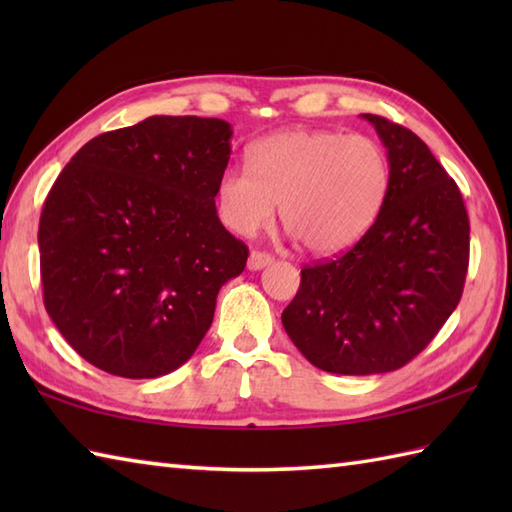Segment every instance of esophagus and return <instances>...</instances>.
<instances>
[{
    "label": "esophagus",
    "instance_id": "esophagus-1",
    "mask_svg": "<svg viewBox=\"0 0 512 512\" xmlns=\"http://www.w3.org/2000/svg\"><path fill=\"white\" fill-rule=\"evenodd\" d=\"M270 262H273V255L264 253V250H253V253H250V257H248V268L250 270H262Z\"/></svg>",
    "mask_w": 512,
    "mask_h": 512
}]
</instances>
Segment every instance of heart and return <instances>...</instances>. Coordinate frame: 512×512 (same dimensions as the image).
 Instances as JSON below:
<instances>
[{
	"label": "heart",
	"instance_id": "obj_1",
	"mask_svg": "<svg viewBox=\"0 0 512 512\" xmlns=\"http://www.w3.org/2000/svg\"><path fill=\"white\" fill-rule=\"evenodd\" d=\"M391 169L378 140L328 129H286L248 149L246 167H226L217 215L250 237L275 220L312 255H336L361 239L383 209Z\"/></svg>",
	"mask_w": 512,
	"mask_h": 512
}]
</instances>
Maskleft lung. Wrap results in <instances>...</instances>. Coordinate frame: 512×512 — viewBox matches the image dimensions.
<instances>
[{
	"mask_svg": "<svg viewBox=\"0 0 512 512\" xmlns=\"http://www.w3.org/2000/svg\"><path fill=\"white\" fill-rule=\"evenodd\" d=\"M363 118L387 147L383 209L347 253L301 268L281 314L314 367L347 376L394 372L433 341L460 303L471 244L462 193L429 147L383 116Z\"/></svg>",
	"mask_w": 512,
	"mask_h": 512,
	"instance_id": "8db88e82",
	"label": "left lung"
}]
</instances>
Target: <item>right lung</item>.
<instances>
[{"mask_svg": "<svg viewBox=\"0 0 512 512\" xmlns=\"http://www.w3.org/2000/svg\"><path fill=\"white\" fill-rule=\"evenodd\" d=\"M231 136L220 118L149 116L92 138L54 180L39 220L43 303L94 367L158 378L198 350L248 259L215 209Z\"/></svg>", "mask_w": 512, "mask_h": 512, "instance_id": "right-lung-1", "label": "right lung"}]
</instances>
